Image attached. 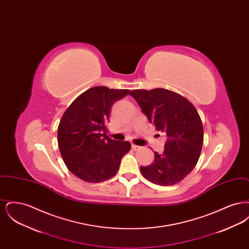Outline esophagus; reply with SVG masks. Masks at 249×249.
I'll use <instances>...</instances> for the list:
<instances>
[{
    "mask_svg": "<svg viewBox=\"0 0 249 249\" xmlns=\"http://www.w3.org/2000/svg\"><path fill=\"white\" fill-rule=\"evenodd\" d=\"M131 148L134 150V151H136V150H139L140 148H141V146H139V145H136V144H131Z\"/></svg>",
    "mask_w": 249,
    "mask_h": 249,
    "instance_id": "1",
    "label": "esophagus"
}]
</instances>
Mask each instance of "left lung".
<instances>
[{
	"mask_svg": "<svg viewBox=\"0 0 249 249\" xmlns=\"http://www.w3.org/2000/svg\"><path fill=\"white\" fill-rule=\"evenodd\" d=\"M130 94L156 130L167 136L163 152H155L154 161L140 167L142 177L160 186L177 184L194 169L201 155L203 128L196 108L165 89H134Z\"/></svg>",
	"mask_w": 249,
	"mask_h": 249,
	"instance_id": "obj_1",
	"label": "left lung"
}]
</instances>
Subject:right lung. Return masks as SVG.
<instances>
[{
    "label": "right lung",
    "mask_w": 249,
    "mask_h": 249,
    "mask_svg": "<svg viewBox=\"0 0 249 249\" xmlns=\"http://www.w3.org/2000/svg\"><path fill=\"white\" fill-rule=\"evenodd\" d=\"M130 92L93 87L79 95L64 112L58 127V143L65 165L75 177L99 183L118 173L130 143L109 138L106 125L113 105Z\"/></svg>",
    "instance_id": "right-lung-1"
}]
</instances>
